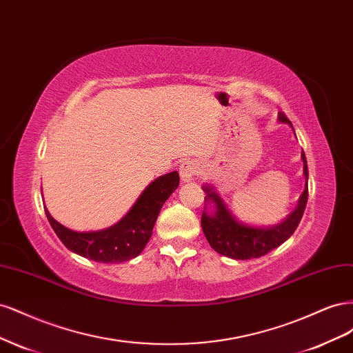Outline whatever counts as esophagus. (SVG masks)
<instances>
[{
    "label": "esophagus",
    "mask_w": 353,
    "mask_h": 353,
    "mask_svg": "<svg viewBox=\"0 0 353 353\" xmlns=\"http://www.w3.org/2000/svg\"><path fill=\"white\" fill-rule=\"evenodd\" d=\"M197 174H199L197 163L190 162V160H188V162H184L179 168V175H181V179H183L184 183H188V181L193 179Z\"/></svg>",
    "instance_id": "obj_1"
}]
</instances>
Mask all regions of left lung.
<instances>
[{
  "mask_svg": "<svg viewBox=\"0 0 353 353\" xmlns=\"http://www.w3.org/2000/svg\"><path fill=\"white\" fill-rule=\"evenodd\" d=\"M279 121L283 123H290L292 126V122L287 119L284 113L279 114ZM302 160L306 185L301 199H299L297 208L281 223L270 228L250 227L248 223L239 222L227 209L225 203L213 190V187L203 185V190L206 193L205 200L212 201L213 206H215L213 212L209 213L203 210L201 215V228L212 249L219 254L228 256L231 259L244 261L261 258V256L279 248L290 237L303 216L307 201V163L303 152Z\"/></svg>",
  "mask_w": 353,
  "mask_h": 353,
  "instance_id": "8db88e82",
  "label": "left lung"
}]
</instances>
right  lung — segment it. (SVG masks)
<instances>
[{"label":"right lung","mask_w":353,"mask_h":353,"mask_svg":"<svg viewBox=\"0 0 353 353\" xmlns=\"http://www.w3.org/2000/svg\"><path fill=\"white\" fill-rule=\"evenodd\" d=\"M178 184L179 175L176 170L159 176L143 191L131 210L119 222L101 231H72L52 218L47 209L46 215L57 237L70 252L95 262H126L145 248L153 234L160 209L178 188Z\"/></svg>","instance_id":"right-lung-1"}]
</instances>
